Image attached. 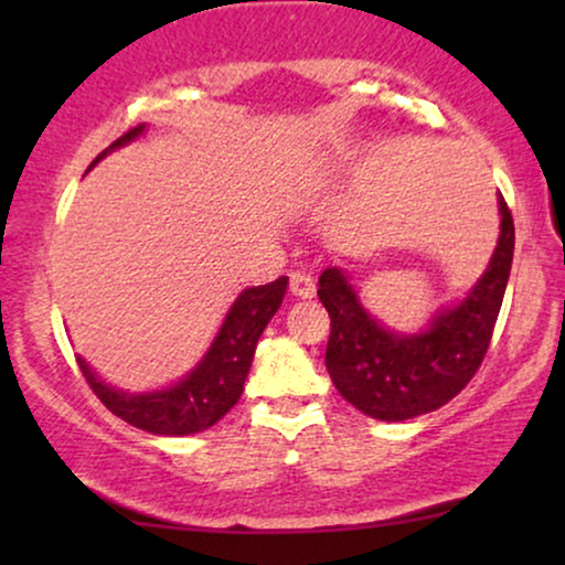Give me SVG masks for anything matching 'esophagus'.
<instances>
[{
    "label": "esophagus",
    "mask_w": 565,
    "mask_h": 565,
    "mask_svg": "<svg viewBox=\"0 0 565 565\" xmlns=\"http://www.w3.org/2000/svg\"><path fill=\"white\" fill-rule=\"evenodd\" d=\"M290 292H292V296H298V298H311L316 292L313 277L308 273H300V269L290 273Z\"/></svg>",
    "instance_id": "34e87169"
}]
</instances>
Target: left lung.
I'll use <instances>...</instances> for the list:
<instances>
[{
    "mask_svg": "<svg viewBox=\"0 0 565 565\" xmlns=\"http://www.w3.org/2000/svg\"><path fill=\"white\" fill-rule=\"evenodd\" d=\"M499 213V244L483 277L462 303L443 308L422 334L383 329L362 308L342 269H323L319 300L331 319L327 370L337 391L362 414L383 422L429 414L458 396L481 367L514 257V221L501 195Z\"/></svg>",
    "mask_w": 565,
    "mask_h": 565,
    "instance_id": "8db88e82",
    "label": "left lung"
}]
</instances>
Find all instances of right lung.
<instances>
[{
	"label": "right lung",
	"instance_id": "right-lung-1",
	"mask_svg": "<svg viewBox=\"0 0 565 565\" xmlns=\"http://www.w3.org/2000/svg\"><path fill=\"white\" fill-rule=\"evenodd\" d=\"M143 128L146 126H136L128 134H122L118 141H113L92 161L89 169L107 151L141 136ZM285 290H288V277H277L275 282L257 285V288H246L231 306L218 337L213 339L205 358L198 362V367L190 375H184L180 383L169 385V388L151 393H122L99 381L82 358H76V362H79V370L87 377L95 396L122 422L151 431V435H195V431H203L223 419L231 412V406L242 398L254 350H257L262 331L280 308Z\"/></svg>",
	"mask_w": 565,
	"mask_h": 565
}]
</instances>
